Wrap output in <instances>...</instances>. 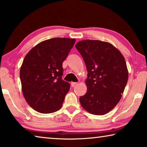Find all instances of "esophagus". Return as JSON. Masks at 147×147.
Wrapping results in <instances>:
<instances>
[{
	"label": "esophagus",
	"mask_w": 147,
	"mask_h": 147,
	"mask_svg": "<svg viewBox=\"0 0 147 147\" xmlns=\"http://www.w3.org/2000/svg\"><path fill=\"white\" fill-rule=\"evenodd\" d=\"M77 84H78V82H71V86H72V87H74V86H76Z\"/></svg>",
	"instance_id": "34e87169"
}]
</instances>
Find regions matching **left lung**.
Listing matches in <instances>:
<instances>
[{
  "label": "left lung",
  "mask_w": 147,
  "mask_h": 147,
  "mask_svg": "<svg viewBox=\"0 0 147 147\" xmlns=\"http://www.w3.org/2000/svg\"><path fill=\"white\" fill-rule=\"evenodd\" d=\"M76 48L85 62L87 93L80 97L82 108L102 115L115 108L123 96L128 71L123 54L113 45L99 40L78 42Z\"/></svg>",
  "instance_id": "1"
}]
</instances>
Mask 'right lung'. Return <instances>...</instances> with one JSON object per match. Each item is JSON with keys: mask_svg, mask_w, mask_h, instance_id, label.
I'll return each mask as SVG.
<instances>
[{"mask_svg": "<svg viewBox=\"0 0 147 147\" xmlns=\"http://www.w3.org/2000/svg\"><path fill=\"white\" fill-rule=\"evenodd\" d=\"M76 39L55 38L38 43L24 57L20 69L22 91L31 108L51 113L61 108L70 84L61 79L63 62Z\"/></svg>", "mask_w": 147, "mask_h": 147, "instance_id": "right-lung-1", "label": "right lung"}]
</instances>
